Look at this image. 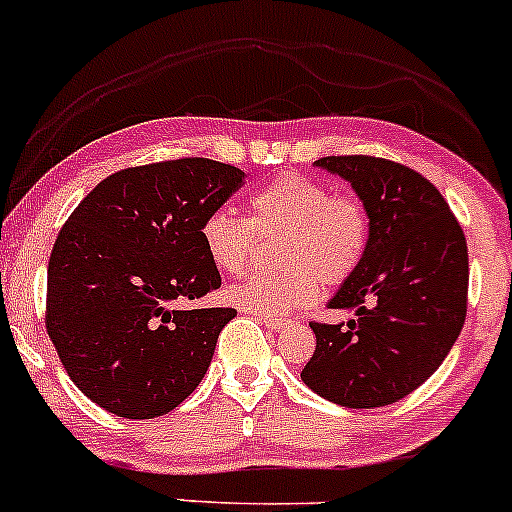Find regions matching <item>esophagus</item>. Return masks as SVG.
<instances>
[{
	"instance_id": "34e87169",
	"label": "esophagus",
	"mask_w": 512,
	"mask_h": 512,
	"mask_svg": "<svg viewBox=\"0 0 512 512\" xmlns=\"http://www.w3.org/2000/svg\"><path fill=\"white\" fill-rule=\"evenodd\" d=\"M256 319L261 321V324H266L268 329H280V326L285 324L283 317H271V314H256Z\"/></svg>"
}]
</instances>
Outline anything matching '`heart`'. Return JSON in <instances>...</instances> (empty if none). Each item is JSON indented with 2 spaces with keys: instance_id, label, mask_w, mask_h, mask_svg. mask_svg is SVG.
<instances>
[{
  "instance_id": "1",
  "label": "heart",
  "mask_w": 512,
  "mask_h": 512,
  "mask_svg": "<svg viewBox=\"0 0 512 512\" xmlns=\"http://www.w3.org/2000/svg\"><path fill=\"white\" fill-rule=\"evenodd\" d=\"M258 237L278 239L280 271L254 273L227 290L229 302L261 314L312 304L319 283L341 287L358 273L370 244V212L355 193H331L326 183L283 174L249 198V217L217 208L203 222V246L220 273L244 271Z\"/></svg>"
}]
</instances>
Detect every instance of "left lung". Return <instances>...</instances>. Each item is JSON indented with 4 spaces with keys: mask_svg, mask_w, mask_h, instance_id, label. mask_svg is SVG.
<instances>
[{
    "mask_svg": "<svg viewBox=\"0 0 512 512\" xmlns=\"http://www.w3.org/2000/svg\"><path fill=\"white\" fill-rule=\"evenodd\" d=\"M370 212V244L331 309L348 324L309 321L317 350L302 382L348 409L409 396L438 370L467 317L469 256L455 212L426 176L370 154L321 157Z\"/></svg>",
    "mask_w": 512,
    "mask_h": 512,
    "instance_id": "obj_1",
    "label": "left lung"
}]
</instances>
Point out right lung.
<instances>
[{
	"mask_svg": "<svg viewBox=\"0 0 512 512\" xmlns=\"http://www.w3.org/2000/svg\"><path fill=\"white\" fill-rule=\"evenodd\" d=\"M244 181L205 157L120 169L74 208L48 261L45 329L82 392L120 418L164 416L208 372L232 307L191 309L222 285L203 222Z\"/></svg>",
	"mask_w": 512,
	"mask_h": 512,
	"instance_id": "add662e5",
	"label": "right lung"
}]
</instances>
